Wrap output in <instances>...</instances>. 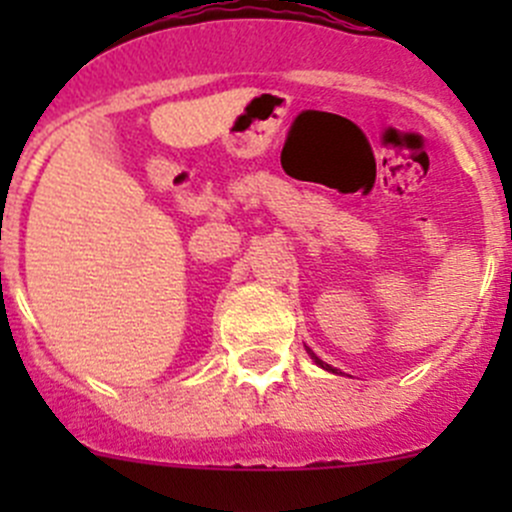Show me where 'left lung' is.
I'll use <instances>...</instances> for the list:
<instances>
[{
    "instance_id": "obj_1",
    "label": "left lung",
    "mask_w": 512,
    "mask_h": 512,
    "mask_svg": "<svg viewBox=\"0 0 512 512\" xmlns=\"http://www.w3.org/2000/svg\"><path fill=\"white\" fill-rule=\"evenodd\" d=\"M307 354H309V356H312V361H314V364H317V366H322V369H324V371H332V374H342V371H339V369H334V366H329V364H327V361H322V359H319V356H317V354H314V352H312V349H309V347H307Z\"/></svg>"
}]
</instances>
